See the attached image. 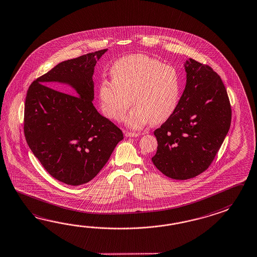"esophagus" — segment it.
<instances>
[{
	"mask_svg": "<svg viewBox=\"0 0 257 257\" xmlns=\"http://www.w3.org/2000/svg\"><path fill=\"white\" fill-rule=\"evenodd\" d=\"M140 136V134L137 133H130V132H126L125 137H137Z\"/></svg>",
	"mask_w": 257,
	"mask_h": 257,
	"instance_id": "1",
	"label": "esophagus"
}]
</instances>
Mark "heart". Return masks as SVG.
<instances>
[{
	"label": "heart",
	"mask_w": 257,
	"mask_h": 257,
	"mask_svg": "<svg viewBox=\"0 0 257 257\" xmlns=\"http://www.w3.org/2000/svg\"><path fill=\"white\" fill-rule=\"evenodd\" d=\"M112 80L102 78L97 96L103 114L119 120L132 102L135 107L123 119L125 125L139 130L151 121L168 120L177 108L181 81L176 69L159 60L136 53L120 58L111 68Z\"/></svg>",
	"instance_id": "1"
}]
</instances>
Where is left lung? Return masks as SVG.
Returning <instances> with one entry per match:
<instances>
[{
	"mask_svg": "<svg viewBox=\"0 0 257 257\" xmlns=\"http://www.w3.org/2000/svg\"><path fill=\"white\" fill-rule=\"evenodd\" d=\"M186 85L173 114L155 130L152 162L167 177L187 180L205 171L228 134L231 108L227 90L211 67L187 59Z\"/></svg>",
	"mask_w": 257,
	"mask_h": 257,
	"instance_id": "left-lung-1",
	"label": "left lung"
}]
</instances>
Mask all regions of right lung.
I'll list each match as a JSON object with an SVG mask.
<instances>
[{"label": "right lung", "mask_w": 257, "mask_h": 257, "mask_svg": "<svg viewBox=\"0 0 257 257\" xmlns=\"http://www.w3.org/2000/svg\"><path fill=\"white\" fill-rule=\"evenodd\" d=\"M107 51L59 63L35 80L27 93L24 131L29 149L52 177L68 185L96 177L123 139L122 132L92 102L95 65Z\"/></svg>", "instance_id": "1"}]
</instances>
